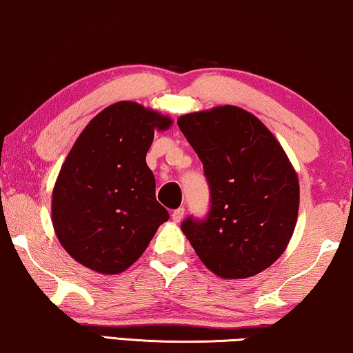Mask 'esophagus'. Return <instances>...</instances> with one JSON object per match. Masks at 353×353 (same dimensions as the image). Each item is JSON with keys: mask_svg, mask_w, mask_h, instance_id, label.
I'll list each match as a JSON object with an SVG mask.
<instances>
[{"mask_svg": "<svg viewBox=\"0 0 353 353\" xmlns=\"http://www.w3.org/2000/svg\"><path fill=\"white\" fill-rule=\"evenodd\" d=\"M183 216H185V207H178V209L172 212V220L176 221V223L183 219Z\"/></svg>", "mask_w": 353, "mask_h": 353, "instance_id": "obj_1", "label": "esophagus"}]
</instances>
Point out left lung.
I'll return each mask as SVG.
<instances>
[{"instance_id": "left-lung-1", "label": "left lung", "mask_w": 353, "mask_h": 353, "mask_svg": "<svg viewBox=\"0 0 353 353\" xmlns=\"http://www.w3.org/2000/svg\"><path fill=\"white\" fill-rule=\"evenodd\" d=\"M178 127L209 185L204 219L181 223L196 254L221 278H249L284 252L296 228L299 181L281 144L248 110L221 105L181 115Z\"/></svg>"}]
</instances>
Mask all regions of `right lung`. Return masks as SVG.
Returning <instances> with one entry per match:
<instances>
[{
  "mask_svg": "<svg viewBox=\"0 0 353 353\" xmlns=\"http://www.w3.org/2000/svg\"><path fill=\"white\" fill-rule=\"evenodd\" d=\"M170 123L151 109L122 101L81 132L52 191L57 239L79 263L104 274L123 272L168 220L156 199L146 154L154 130Z\"/></svg>",
  "mask_w": 353,
  "mask_h": 353,
  "instance_id": "obj_1",
  "label": "right lung"
}]
</instances>
